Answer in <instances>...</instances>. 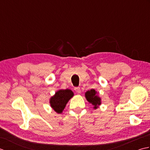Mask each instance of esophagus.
<instances>
[{"label": "esophagus", "instance_id": "esophagus-1", "mask_svg": "<svg viewBox=\"0 0 150 150\" xmlns=\"http://www.w3.org/2000/svg\"><path fill=\"white\" fill-rule=\"evenodd\" d=\"M74 90H75V91H76V93H81V88L79 87H75L74 88Z\"/></svg>", "mask_w": 150, "mask_h": 150}]
</instances>
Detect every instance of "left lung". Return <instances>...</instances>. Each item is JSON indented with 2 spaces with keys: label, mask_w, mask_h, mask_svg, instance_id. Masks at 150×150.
Wrapping results in <instances>:
<instances>
[{
  "label": "left lung",
  "mask_w": 150,
  "mask_h": 150,
  "mask_svg": "<svg viewBox=\"0 0 150 150\" xmlns=\"http://www.w3.org/2000/svg\"><path fill=\"white\" fill-rule=\"evenodd\" d=\"M85 96L89 103L93 105L95 109H97L98 106L100 104V98L97 96V92L95 90L88 91L85 93Z\"/></svg>",
  "instance_id": "left-lung-1"
}]
</instances>
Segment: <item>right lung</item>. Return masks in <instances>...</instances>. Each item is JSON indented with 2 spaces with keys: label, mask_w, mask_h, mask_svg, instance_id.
<instances>
[{
  "label": "right lung",
  "mask_w": 150,
  "mask_h": 150,
  "mask_svg": "<svg viewBox=\"0 0 150 150\" xmlns=\"http://www.w3.org/2000/svg\"><path fill=\"white\" fill-rule=\"evenodd\" d=\"M73 96V91L68 89L59 90L56 92L53 97L51 98V106L57 113H61L64 109L67 103Z\"/></svg>",
  "instance_id": "right-lung-1"
}]
</instances>
